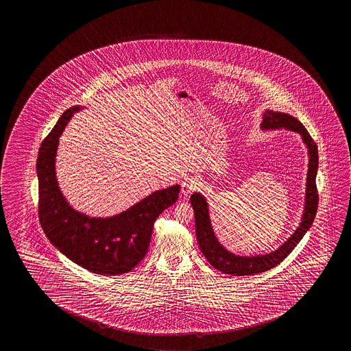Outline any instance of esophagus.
I'll list each match as a JSON object with an SVG mask.
<instances>
[{
    "mask_svg": "<svg viewBox=\"0 0 351 351\" xmlns=\"http://www.w3.org/2000/svg\"><path fill=\"white\" fill-rule=\"evenodd\" d=\"M195 190V182L191 178H187L182 181L181 184V193L184 195H190L192 191Z\"/></svg>",
    "mask_w": 351,
    "mask_h": 351,
    "instance_id": "esophagus-1",
    "label": "esophagus"
}]
</instances>
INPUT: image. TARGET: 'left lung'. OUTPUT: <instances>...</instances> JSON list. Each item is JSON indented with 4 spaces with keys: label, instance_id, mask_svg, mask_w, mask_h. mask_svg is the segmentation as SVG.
Listing matches in <instances>:
<instances>
[{
    "label": "left lung",
    "instance_id": "8db88e82",
    "mask_svg": "<svg viewBox=\"0 0 351 351\" xmlns=\"http://www.w3.org/2000/svg\"><path fill=\"white\" fill-rule=\"evenodd\" d=\"M261 128L262 130H287L299 133L302 142L306 144L308 154V171L306 180V195H304V207L302 218L298 229L293 231V235L282 243V246L265 254L256 256H239L228 251L219 242L213 230L209 209L206 197L195 192L191 195V204L195 210V235L199 243L203 256L208 262L225 274L232 276H253L262 271L274 268L291 253L293 248L298 246L304 234L308 231L311 225L316 217L318 207V193H317L316 176L318 170V149L317 144L304 128V125L298 119L289 114L280 111L265 110L262 117Z\"/></svg>",
    "mask_w": 351,
    "mask_h": 351
}]
</instances>
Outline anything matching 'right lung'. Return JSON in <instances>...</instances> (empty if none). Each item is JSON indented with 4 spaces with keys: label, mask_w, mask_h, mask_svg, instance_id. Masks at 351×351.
I'll list each match as a JSON object with an SVG mask.
<instances>
[{
    "label": "right lung",
    "mask_w": 351,
    "mask_h": 351,
    "mask_svg": "<svg viewBox=\"0 0 351 351\" xmlns=\"http://www.w3.org/2000/svg\"><path fill=\"white\" fill-rule=\"evenodd\" d=\"M82 106H72L58 119L41 144L36 161L39 219L52 245L75 265L100 276L132 270L148 252L153 225L178 201L180 184L156 191L114 217L97 218L75 210L58 187L55 161L58 139Z\"/></svg>",
    "instance_id": "obj_1"
}]
</instances>
